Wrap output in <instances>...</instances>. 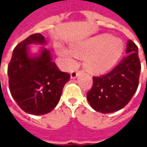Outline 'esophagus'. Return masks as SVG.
Instances as JSON below:
<instances>
[{"label":"esophagus","mask_w":147,"mask_h":147,"mask_svg":"<svg viewBox=\"0 0 147 147\" xmlns=\"http://www.w3.org/2000/svg\"><path fill=\"white\" fill-rule=\"evenodd\" d=\"M78 74H79V73L78 72V70L72 71V72H71V74H70L71 78H72V79H75L78 76Z\"/></svg>","instance_id":"1"}]
</instances>
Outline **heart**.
<instances>
[{
    "mask_svg": "<svg viewBox=\"0 0 147 147\" xmlns=\"http://www.w3.org/2000/svg\"><path fill=\"white\" fill-rule=\"evenodd\" d=\"M124 45L120 38L110 34L92 37L82 43L73 44L71 50L57 44L56 53L67 66L74 63L75 55L85 58V68L93 74H104L117 64L123 52Z\"/></svg>",
    "mask_w": 147,
    "mask_h": 147,
    "instance_id": "heart-1",
    "label": "heart"
}]
</instances>
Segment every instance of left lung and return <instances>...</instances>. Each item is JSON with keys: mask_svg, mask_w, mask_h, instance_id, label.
Wrapping results in <instances>:
<instances>
[{"mask_svg": "<svg viewBox=\"0 0 147 147\" xmlns=\"http://www.w3.org/2000/svg\"><path fill=\"white\" fill-rule=\"evenodd\" d=\"M125 53L121 62L109 74L93 78V85L87 99L97 112L109 114L121 110L138 89L141 63L138 48L131 40L127 41Z\"/></svg>", "mask_w": 147, "mask_h": 147, "instance_id": "8db88e82", "label": "left lung"}]
</instances>
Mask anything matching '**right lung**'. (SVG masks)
Instances as JSON below:
<instances>
[{
  "instance_id": "right-lung-1",
  "label": "right lung",
  "mask_w": 147,
  "mask_h": 147,
  "mask_svg": "<svg viewBox=\"0 0 147 147\" xmlns=\"http://www.w3.org/2000/svg\"><path fill=\"white\" fill-rule=\"evenodd\" d=\"M31 45L46 46L41 33L32 34L18 44L8 66L11 96L24 112L33 115L48 114L57 105L70 75L61 72L44 47L32 53Z\"/></svg>"
}]
</instances>
